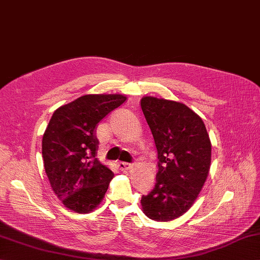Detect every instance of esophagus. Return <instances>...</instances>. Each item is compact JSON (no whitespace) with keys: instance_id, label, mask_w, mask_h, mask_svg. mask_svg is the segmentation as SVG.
Returning <instances> with one entry per match:
<instances>
[{"instance_id":"esophagus-1","label":"esophagus","mask_w":260,"mask_h":260,"mask_svg":"<svg viewBox=\"0 0 260 260\" xmlns=\"http://www.w3.org/2000/svg\"><path fill=\"white\" fill-rule=\"evenodd\" d=\"M132 164H128V162H118L117 164V168L123 171V172H127L131 168H132Z\"/></svg>"}]
</instances>
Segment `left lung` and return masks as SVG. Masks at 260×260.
<instances>
[{"label": "left lung", "instance_id": "8db88e82", "mask_svg": "<svg viewBox=\"0 0 260 260\" xmlns=\"http://www.w3.org/2000/svg\"><path fill=\"white\" fill-rule=\"evenodd\" d=\"M141 108L158 158L156 184L142 197V208L154 221H171L191 208L209 175V134L202 118L182 103L145 96Z\"/></svg>", "mask_w": 260, "mask_h": 260}]
</instances>
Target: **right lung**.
<instances>
[{"mask_svg":"<svg viewBox=\"0 0 260 260\" xmlns=\"http://www.w3.org/2000/svg\"><path fill=\"white\" fill-rule=\"evenodd\" d=\"M121 94H89L57 109L46 128L43 158L52 190L67 208L89 213L114 174L95 158L98 123L125 102Z\"/></svg>","mask_w":260,"mask_h":260,"instance_id":"1","label":"right lung"}]
</instances>
